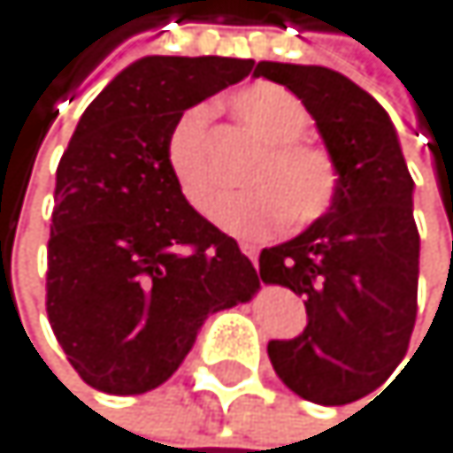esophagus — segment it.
Listing matches in <instances>:
<instances>
[{
  "label": "esophagus",
  "instance_id": "1",
  "mask_svg": "<svg viewBox=\"0 0 453 453\" xmlns=\"http://www.w3.org/2000/svg\"><path fill=\"white\" fill-rule=\"evenodd\" d=\"M242 252L252 260V264H257V247H255V244H247V242H244V244H242Z\"/></svg>",
  "mask_w": 453,
  "mask_h": 453
}]
</instances>
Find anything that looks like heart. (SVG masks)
<instances>
[{
    "label": "heart",
    "mask_w": 453,
    "mask_h": 453,
    "mask_svg": "<svg viewBox=\"0 0 453 453\" xmlns=\"http://www.w3.org/2000/svg\"><path fill=\"white\" fill-rule=\"evenodd\" d=\"M231 113L264 149L244 173L247 193L225 201L217 219L225 231L242 239H264L282 228L285 214L296 228L315 222L332 206L340 184L334 157L323 146L304 141L310 113L285 86L260 81L228 97ZM206 105L181 111L165 135V168L181 198L198 214L211 217L219 201V184L209 165Z\"/></svg>",
    "instance_id": "1"
}]
</instances>
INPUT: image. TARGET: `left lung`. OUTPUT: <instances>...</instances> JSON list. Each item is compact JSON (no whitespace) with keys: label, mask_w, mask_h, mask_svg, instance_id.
I'll return each mask as SVG.
<instances>
[{"label":"left lung","mask_w":453,"mask_h":453,"mask_svg":"<svg viewBox=\"0 0 453 453\" xmlns=\"http://www.w3.org/2000/svg\"><path fill=\"white\" fill-rule=\"evenodd\" d=\"M315 119L340 184L307 231L260 252V280L304 296L307 328L272 340L280 380L310 403L348 405L383 386L408 353L418 293L413 179L383 105L342 73L257 62Z\"/></svg>","instance_id":"obj_1"}]
</instances>
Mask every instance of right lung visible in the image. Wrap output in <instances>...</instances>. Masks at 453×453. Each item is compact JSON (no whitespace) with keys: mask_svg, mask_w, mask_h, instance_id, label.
I'll return each mask as SVG.
<instances>
[{"mask_svg":"<svg viewBox=\"0 0 453 453\" xmlns=\"http://www.w3.org/2000/svg\"><path fill=\"white\" fill-rule=\"evenodd\" d=\"M252 59L143 57L83 111L57 168L45 310L75 372L146 394L193 350L211 312L250 302L257 272L173 184V119L250 75Z\"/></svg>","mask_w":453,"mask_h":453,"instance_id":"1","label":"right lung"}]
</instances>
